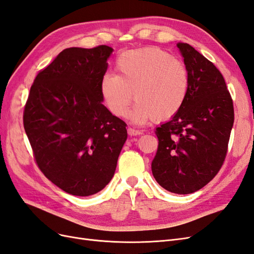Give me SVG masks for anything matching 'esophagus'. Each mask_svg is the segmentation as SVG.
Here are the masks:
<instances>
[{"instance_id": "34e87169", "label": "esophagus", "mask_w": 254, "mask_h": 254, "mask_svg": "<svg viewBox=\"0 0 254 254\" xmlns=\"http://www.w3.org/2000/svg\"><path fill=\"white\" fill-rule=\"evenodd\" d=\"M127 131H128V134H129V135H131V136L142 134V131H141V130H136V129H133V128H128Z\"/></svg>"}]
</instances>
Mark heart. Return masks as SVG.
I'll use <instances>...</instances> for the list:
<instances>
[{
    "mask_svg": "<svg viewBox=\"0 0 254 254\" xmlns=\"http://www.w3.org/2000/svg\"><path fill=\"white\" fill-rule=\"evenodd\" d=\"M117 75L107 74L99 83L105 106L124 118L134 95L130 113L135 124L174 118L187 101L190 75L181 60L156 48L128 51L115 63Z\"/></svg>",
    "mask_w": 254,
    "mask_h": 254,
    "instance_id": "1",
    "label": "heart"
}]
</instances>
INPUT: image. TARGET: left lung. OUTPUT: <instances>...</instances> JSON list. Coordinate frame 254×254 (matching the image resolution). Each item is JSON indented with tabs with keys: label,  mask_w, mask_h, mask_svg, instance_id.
Segmentation results:
<instances>
[{
	"label": "left lung",
	"mask_w": 254,
	"mask_h": 254,
	"mask_svg": "<svg viewBox=\"0 0 254 254\" xmlns=\"http://www.w3.org/2000/svg\"><path fill=\"white\" fill-rule=\"evenodd\" d=\"M177 47L189 71V93L181 110L156 129L151 171L163 189L184 195L206 186L224 164L234 109L218 68L190 44Z\"/></svg>",
	"instance_id": "8db88e82"
}]
</instances>
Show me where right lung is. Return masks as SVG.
<instances>
[{
  "instance_id": "add662e5",
  "label": "right lung",
  "mask_w": 254,
  "mask_h": 254,
  "mask_svg": "<svg viewBox=\"0 0 254 254\" xmlns=\"http://www.w3.org/2000/svg\"><path fill=\"white\" fill-rule=\"evenodd\" d=\"M112 52L107 45L64 50L36 76L23 113L38 167L74 196L96 194L110 182L127 139L126 123L99 92Z\"/></svg>"
}]
</instances>
